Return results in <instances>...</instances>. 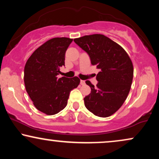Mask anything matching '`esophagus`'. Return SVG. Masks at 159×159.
Wrapping results in <instances>:
<instances>
[{"mask_svg": "<svg viewBox=\"0 0 159 159\" xmlns=\"http://www.w3.org/2000/svg\"><path fill=\"white\" fill-rule=\"evenodd\" d=\"M80 84H81V85H84L85 84V81H84V80H81V81H80Z\"/></svg>", "mask_w": 159, "mask_h": 159, "instance_id": "1", "label": "esophagus"}]
</instances>
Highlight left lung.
I'll return each instance as SVG.
<instances>
[{"instance_id":"8db88e82","label":"left lung","mask_w":159,"mask_h":159,"mask_svg":"<svg viewBox=\"0 0 159 159\" xmlns=\"http://www.w3.org/2000/svg\"><path fill=\"white\" fill-rule=\"evenodd\" d=\"M74 42L88 54L91 64L100 69L96 87L86 81L91 93L84 98L85 107L96 116L107 117L123 105L129 95L134 73L132 61L120 45L102 34L84 36Z\"/></svg>"}]
</instances>
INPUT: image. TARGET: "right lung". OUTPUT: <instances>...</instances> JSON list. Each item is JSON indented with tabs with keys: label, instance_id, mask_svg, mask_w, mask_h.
<instances>
[{
	"label": "right lung",
	"instance_id": "right-lung-1",
	"mask_svg": "<svg viewBox=\"0 0 159 159\" xmlns=\"http://www.w3.org/2000/svg\"><path fill=\"white\" fill-rule=\"evenodd\" d=\"M72 39L57 37L39 46L27 60L24 81L34 106L47 115L57 114L66 106L71 90L80 83L78 77L58 78L65 66V54Z\"/></svg>",
	"mask_w": 159,
	"mask_h": 159
}]
</instances>
